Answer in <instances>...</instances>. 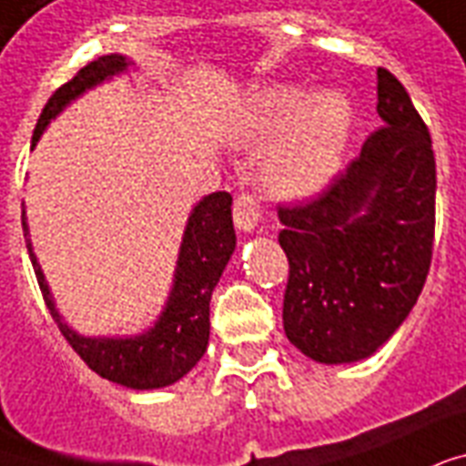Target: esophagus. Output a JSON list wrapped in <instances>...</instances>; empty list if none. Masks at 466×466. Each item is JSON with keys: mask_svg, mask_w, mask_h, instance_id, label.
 <instances>
[{"mask_svg": "<svg viewBox=\"0 0 466 466\" xmlns=\"http://www.w3.org/2000/svg\"><path fill=\"white\" fill-rule=\"evenodd\" d=\"M259 216H262L259 214V201L252 194H240L233 204V221H236L238 230H245V233L255 230Z\"/></svg>", "mask_w": 466, "mask_h": 466, "instance_id": "esophagus-1", "label": "esophagus"}]
</instances>
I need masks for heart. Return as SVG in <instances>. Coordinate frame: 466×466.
<instances>
[{
    "mask_svg": "<svg viewBox=\"0 0 466 466\" xmlns=\"http://www.w3.org/2000/svg\"><path fill=\"white\" fill-rule=\"evenodd\" d=\"M352 126V104L340 92L311 96L301 86H269L255 96L250 136L255 140L289 138L265 165L272 189L289 197L320 192L340 169Z\"/></svg>",
    "mask_w": 466,
    "mask_h": 466,
    "instance_id": "heart-1",
    "label": "heart"
}]
</instances>
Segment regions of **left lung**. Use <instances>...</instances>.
I'll return each mask as SVG.
<instances>
[{"instance_id": "8db88e82", "label": "left lung", "mask_w": 466, "mask_h": 466, "mask_svg": "<svg viewBox=\"0 0 466 466\" xmlns=\"http://www.w3.org/2000/svg\"><path fill=\"white\" fill-rule=\"evenodd\" d=\"M384 126L316 199L279 207L289 259L284 333L323 364L374 355L423 291L435 236V155L406 86L377 70Z\"/></svg>"}]
</instances>
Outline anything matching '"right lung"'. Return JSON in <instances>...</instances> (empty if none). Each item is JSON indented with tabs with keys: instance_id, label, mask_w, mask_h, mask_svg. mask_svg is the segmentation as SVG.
Wrapping results in <instances>:
<instances>
[{
	"instance_id": "obj_1",
	"label": "right lung",
	"mask_w": 466,
	"mask_h": 466,
	"mask_svg": "<svg viewBox=\"0 0 466 466\" xmlns=\"http://www.w3.org/2000/svg\"><path fill=\"white\" fill-rule=\"evenodd\" d=\"M131 60L124 56H102L86 63L82 70L65 82L56 95L50 96L43 109L38 124H35L34 140L38 143L41 133L56 118L60 111L85 95L86 89L102 85L104 79H111L118 72L128 70ZM233 197L228 192H214L194 207L187 228H184L179 259H177L175 284L169 291L167 304L162 309L160 319L146 333L133 338H85L75 333L56 309L53 294H50L41 265L34 255L31 240H28L26 211L21 216L24 223V238H26L28 258L34 265L35 279L41 287L43 301L48 306L50 316L56 319L60 333L70 342L72 350L86 362V367L96 371L99 377L116 381L128 389H160L182 380L194 364L199 362L208 345V301L214 294V287L221 279L223 269L228 265L230 255L236 250V230H233V216H230Z\"/></svg>"
}]
</instances>
